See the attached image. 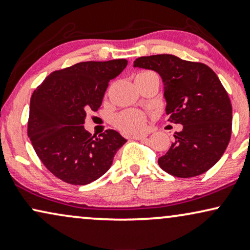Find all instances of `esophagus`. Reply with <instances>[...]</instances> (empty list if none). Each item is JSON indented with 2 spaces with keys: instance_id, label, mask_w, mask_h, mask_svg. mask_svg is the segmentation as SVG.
Returning <instances> with one entry per match:
<instances>
[{
  "instance_id": "esophagus-1",
  "label": "esophagus",
  "mask_w": 250,
  "mask_h": 250,
  "mask_svg": "<svg viewBox=\"0 0 250 250\" xmlns=\"http://www.w3.org/2000/svg\"><path fill=\"white\" fill-rule=\"evenodd\" d=\"M147 137V135H142V134H135L131 136L133 140H145Z\"/></svg>"
}]
</instances>
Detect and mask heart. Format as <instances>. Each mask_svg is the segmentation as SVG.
I'll list each match as a JSON object with an SVG mask.
<instances>
[{
	"label": "heart",
	"mask_w": 250,
	"mask_h": 250,
	"mask_svg": "<svg viewBox=\"0 0 250 250\" xmlns=\"http://www.w3.org/2000/svg\"><path fill=\"white\" fill-rule=\"evenodd\" d=\"M149 74H154L153 71L145 70L140 71L136 75V79L139 77L149 75ZM114 125L119 129V130L123 131V133H139L142 131L146 127V122H147V116L141 110H136V109H127L119 113L114 117Z\"/></svg>",
	"instance_id": "b5f03b06"
}]
</instances>
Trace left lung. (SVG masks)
Segmentation results:
<instances>
[{
  "instance_id": "1",
  "label": "left lung",
  "mask_w": 250,
  "mask_h": 250,
  "mask_svg": "<svg viewBox=\"0 0 250 250\" xmlns=\"http://www.w3.org/2000/svg\"><path fill=\"white\" fill-rule=\"evenodd\" d=\"M134 67L155 70L165 84L169 121L183 129L159 159L163 170L176 177H194L221 159L231 136V103L208 65L174 55L141 56Z\"/></svg>"
}]
</instances>
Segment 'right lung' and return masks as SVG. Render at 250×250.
I'll list each match as a JSON object with an SVG mask.
<instances>
[{
	"mask_svg": "<svg viewBox=\"0 0 250 250\" xmlns=\"http://www.w3.org/2000/svg\"><path fill=\"white\" fill-rule=\"evenodd\" d=\"M127 60L80 62L51 73L30 100L28 136L44 167L57 179L83 186L110 168L127 140L113 129L96 137L85 130L88 111H97L109 81Z\"/></svg>",
	"mask_w": 250,
	"mask_h": 250,
	"instance_id": "right-lung-1",
	"label": "right lung"
}]
</instances>
